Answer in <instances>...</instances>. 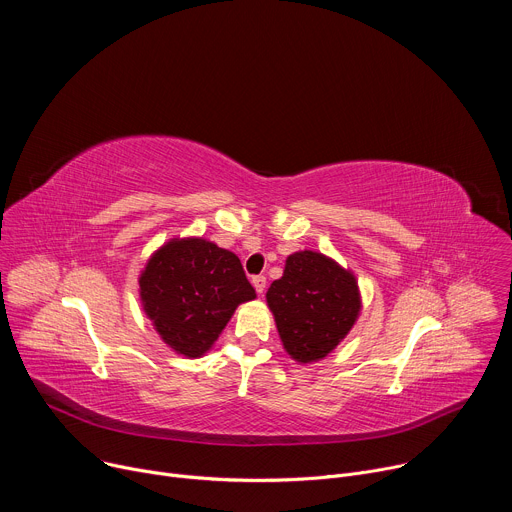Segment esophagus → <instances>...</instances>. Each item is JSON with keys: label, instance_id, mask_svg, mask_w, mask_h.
Wrapping results in <instances>:
<instances>
[{"label": "esophagus", "instance_id": "1", "mask_svg": "<svg viewBox=\"0 0 512 512\" xmlns=\"http://www.w3.org/2000/svg\"><path fill=\"white\" fill-rule=\"evenodd\" d=\"M251 283H253V287H255L257 294H263V291H265V285H267V279H265V275H255V277L251 279Z\"/></svg>", "mask_w": 512, "mask_h": 512}]
</instances>
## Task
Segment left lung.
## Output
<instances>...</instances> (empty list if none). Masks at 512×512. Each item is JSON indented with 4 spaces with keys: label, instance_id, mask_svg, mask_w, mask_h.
Here are the masks:
<instances>
[{
    "label": "left lung",
    "instance_id": "obj_1",
    "mask_svg": "<svg viewBox=\"0 0 512 512\" xmlns=\"http://www.w3.org/2000/svg\"><path fill=\"white\" fill-rule=\"evenodd\" d=\"M283 348L298 362H314L332 352L350 332L360 312L354 275L316 251L289 255L283 275L267 289Z\"/></svg>",
    "mask_w": 512,
    "mask_h": 512
}]
</instances>
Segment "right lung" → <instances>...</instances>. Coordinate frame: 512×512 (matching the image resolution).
<instances>
[{
  "label": "right lung",
  "instance_id": "obj_1",
  "mask_svg": "<svg viewBox=\"0 0 512 512\" xmlns=\"http://www.w3.org/2000/svg\"><path fill=\"white\" fill-rule=\"evenodd\" d=\"M145 314L162 340L188 358L202 356L237 306L255 300L239 257L204 239H172L139 275Z\"/></svg>",
  "mask_w": 512,
  "mask_h": 512
}]
</instances>
